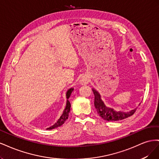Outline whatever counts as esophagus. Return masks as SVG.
Masks as SVG:
<instances>
[{
  "label": "esophagus",
  "instance_id": "esophagus-1",
  "mask_svg": "<svg viewBox=\"0 0 159 159\" xmlns=\"http://www.w3.org/2000/svg\"><path fill=\"white\" fill-rule=\"evenodd\" d=\"M89 81V79L88 76H83L82 78H81V80H80V84H82V85H85V84H88V82Z\"/></svg>",
  "mask_w": 159,
  "mask_h": 159
}]
</instances>
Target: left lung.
Listing matches in <instances>:
<instances>
[{
    "mask_svg": "<svg viewBox=\"0 0 159 159\" xmlns=\"http://www.w3.org/2000/svg\"><path fill=\"white\" fill-rule=\"evenodd\" d=\"M95 98H94V105L97 110V112L99 116L105 121H119L124 119H126L133 115L136 111L137 109L131 110L129 112L123 111H115L113 109L107 107L101 99V96L97 91L92 89Z\"/></svg>",
    "mask_w": 159,
    "mask_h": 159,
    "instance_id": "8db88e82",
    "label": "left lung"
}]
</instances>
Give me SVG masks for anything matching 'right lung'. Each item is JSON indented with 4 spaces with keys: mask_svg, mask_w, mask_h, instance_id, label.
<instances>
[{
    "mask_svg": "<svg viewBox=\"0 0 159 159\" xmlns=\"http://www.w3.org/2000/svg\"><path fill=\"white\" fill-rule=\"evenodd\" d=\"M74 90V89H70L68 91H67L66 93V98H67V103H66V108L64 111L63 113H62L61 116L60 117V119L57 120V121L54 125H52L51 127H50L49 128H48L47 129H55L61 125H62L64 123V122L66 121V119L68 118V115H69V113L70 111V107H71V104L70 102H69V98L70 97V95L72 92V91Z\"/></svg>",
    "mask_w": 159,
    "mask_h": 159,
    "instance_id": "add662e5",
    "label": "right lung"
}]
</instances>
